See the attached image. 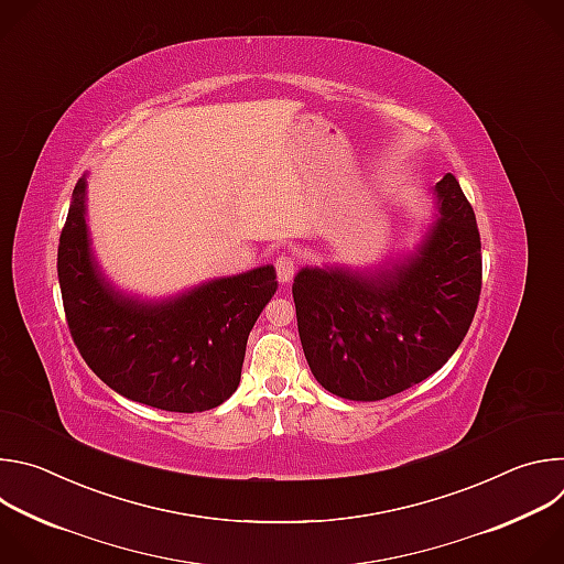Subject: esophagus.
<instances>
[{
	"label": "esophagus",
	"mask_w": 564,
	"mask_h": 564,
	"mask_svg": "<svg viewBox=\"0 0 564 564\" xmlns=\"http://www.w3.org/2000/svg\"><path fill=\"white\" fill-rule=\"evenodd\" d=\"M274 268H276V276H279V281H281V283H290V281H292V276H294V272H296V261H294L292 257L281 254V257L276 259Z\"/></svg>",
	"instance_id": "obj_1"
}]
</instances>
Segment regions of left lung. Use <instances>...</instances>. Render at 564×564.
I'll list each match as a JSON object with an SVG mask.
<instances>
[{"mask_svg":"<svg viewBox=\"0 0 564 564\" xmlns=\"http://www.w3.org/2000/svg\"><path fill=\"white\" fill-rule=\"evenodd\" d=\"M435 214L413 250L377 268H301L292 296L314 379L350 401L406 390L459 348L481 290L473 207L446 174Z\"/></svg>","mask_w":564,"mask_h":564,"instance_id":"left-lung-1","label":"left lung"}]
</instances>
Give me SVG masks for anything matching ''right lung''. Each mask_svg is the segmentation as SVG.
<instances>
[{
	"label": "right lung",
	"instance_id": "right-lung-1",
	"mask_svg": "<svg viewBox=\"0 0 564 564\" xmlns=\"http://www.w3.org/2000/svg\"><path fill=\"white\" fill-rule=\"evenodd\" d=\"M57 279L87 366L118 394L170 413H203L234 394L250 330L279 288L274 265H261L165 299L120 290L94 252L87 174L59 236Z\"/></svg>",
	"mask_w": 564,
	"mask_h": 564
}]
</instances>
